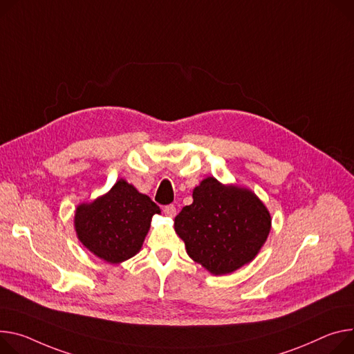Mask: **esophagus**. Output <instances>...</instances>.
<instances>
[{
    "label": "esophagus",
    "mask_w": 354,
    "mask_h": 354,
    "mask_svg": "<svg viewBox=\"0 0 354 354\" xmlns=\"http://www.w3.org/2000/svg\"><path fill=\"white\" fill-rule=\"evenodd\" d=\"M164 213H165L168 217H175V216H176V207H175L174 205L165 206V207H164Z\"/></svg>",
    "instance_id": "1"
}]
</instances>
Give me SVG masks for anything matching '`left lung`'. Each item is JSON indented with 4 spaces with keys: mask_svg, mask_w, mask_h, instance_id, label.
<instances>
[{
    "mask_svg": "<svg viewBox=\"0 0 354 354\" xmlns=\"http://www.w3.org/2000/svg\"><path fill=\"white\" fill-rule=\"evenodd\" d=\"M192 198V205L185 206L174 221L192 260L213 275H226L259 255L272 218L251 189L207 176L194 189Z\"/></svg>",
    "mask_w": 354,
    "mask_h": 354,
    "instance_id": "1",
    "label": "left lung"
}]
</instances>
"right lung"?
Segmentation results:
<instances>
[{
	"label": "right lung",
	"mask_w": 354,
	"mask_h": 354,
	"mask_svg": "<svg viewBox=\"0 0 354 354\" xmlns=\"http://www.w3.org/2000/svg\"><path fill=\"white\" fill-rule=\"evenodd\" d=\"M160 209L125 179H118L107 194L75 210L79 241L109 264H120L140 252L153 214Z\"/></svg>",
	"instance_id": "obj_1"
}]
</instances>
